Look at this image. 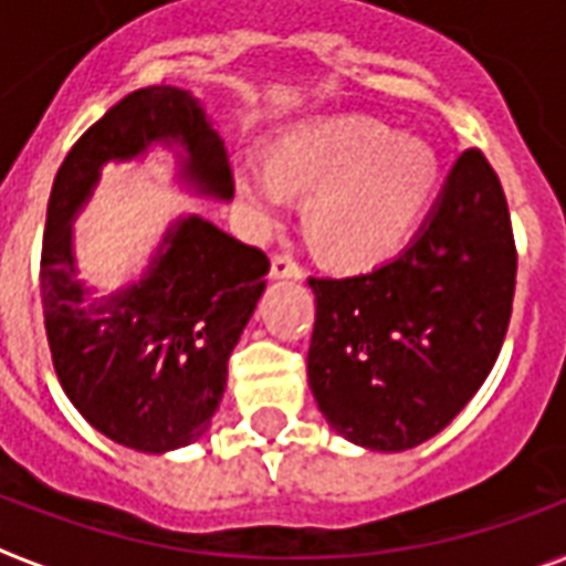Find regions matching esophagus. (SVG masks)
<instances>
[{"instance_id":"obj_1","label":"esophagus","mask_w":566,"mask_h":566,"mask_svg":"<svg viewBox=\"0 0 566 566\" xmlns=\"http://www.w3.org/2000/svg\"><path fill=\"white\" fill-rule=\"evenodd\" d=\"M271 277L274 280H301V268L289 255H274L271 259Z\"/></svg>"}]
</instances>
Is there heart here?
I'll list each match as a JSON object with an SVG mask.
<instances>
[{
    "mask_svg": "<svg viewBox=\"0 0 566 566\" xmlns=\"http://www.w3.org/2000/svg\"><path fill=\"white\" fill-rule=\"evenodd\" d=\"M440 159L431 144L361 114L304 119L280 132L271 165L241 159L234 189L255 226H274L307 196V226L344 268H370L410 241L434 198Z\"/></svg>",
    "mask_w": 566,
    "mask_h": 566,
    "instance_id": "1",
    "label": "heart"
}]
</instances>
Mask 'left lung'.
Segmentation results:
<instances>
[{"label":"left lung","instance_id":"1","mask_svg":"<svg viewBox=\"0 0 566 566\" xmlns=\"http://www.w3.org/2000/svg\"><path fill=\"white\" fill-rule=\"evenodd\" d=\"M311 289L307 379L325 422L374 452L440 434L492 374L513 313V226L492 165L461 153L401 253Z\"/></svg>","mask_w":566,"mask_h":566}]
</instances>
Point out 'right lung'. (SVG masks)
I'll use <instances>...</instances> for the list:
<instances>
[{
  "mask_svg": "<svg viewBox=\"0 0 566 566\" xmlns=\"http://www.w3.org/2000/svg\"><path fill=\"white\" fill-rule=\"evenodd\" d=\"M175 156V180L232 201L226 144L189 90H135L74 144L53 180L41 247V307L69 401L119 447L165 455L208 434L229 356L265 292L271 262L198 213L168 222L142 277L102 292L77 277L74 220L105 165Z\"/></svg>",
  "mask_w": 566,
  "mask_h": 566,
  "instance_id": "obj_1",
  "label": "right lung"
}]
</instances>
